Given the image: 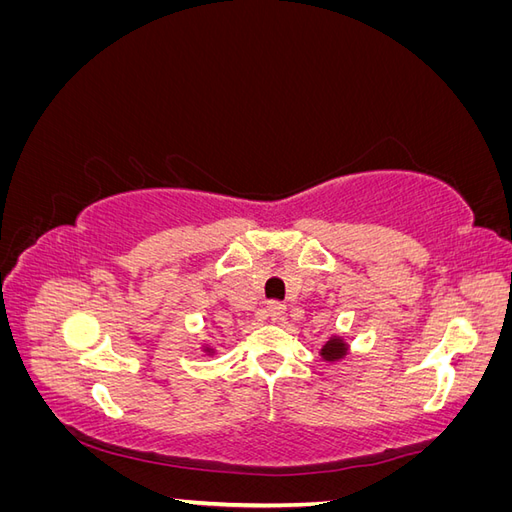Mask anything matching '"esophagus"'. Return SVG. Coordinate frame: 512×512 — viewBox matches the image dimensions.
Masks as SVG:
<instances>
[{"mask_svg": "<svg viewBox=\"0 0 512 512\" xmlns=\"http://www.w3.org/2000/svg\"><path fill=\"white\" fill-rule=\"evenodd\" d=\"M267 314H269L271 320H282L284 314H286V307L280 301H271L267 305Z\"/></svg>", "mask_w": 512, "mask_h": 512, "instance_id": "1", "label": "esophagus"}]
</instances>
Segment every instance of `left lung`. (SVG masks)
<instances>
[{"label": "left lung", "instance_id": "left-lung-1", "mask_svg": "<svg viewBox=\"0 0 512 512\" xmlns=\"http://www.w3.org/2000/svg\"><path fill=\"white\" fill-rule=\"evenodd\" d=\"M320 354H322L324 361H337V359H342V356L346 354V344L342 342V339H331V342H327V344L322 346Z\"/></svg>", "mask_w": 512, "mask_h": 512}]
</instances>
